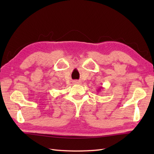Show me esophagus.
<instances>
[{
  "mask_svg": "<svg viewBox=\"0 0 154 154\" xmlns=\"http://www.w3.org/2000/svg\"><path fill=\"white\" fill-rule=\"evenodd\" d=\"M80 83H81V82H79V81H75L74 82L75 84H79Z\"/></svg>",
  "mask_w": 154,
  "mask_h": 154,
  "instance_id": "obj_1",
  "label": "esophagus"
}]
</instances>
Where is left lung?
<instances>
[{"mask_svg": "<svg viewBox=\"0 0 154 154\" xmlns=\"http://www.w3.org/2000/svg\"><path fill=\"white\" fill-rule=\"evenodd\" d=\"M103 87H100V88H98V89L97 90V92H100V91L101 90V89H103Z\"/></svg>", "mask_w": 154, "mask_h": 154, "instance_id": "obj_1", "label": "left lung"}]
</instances>
